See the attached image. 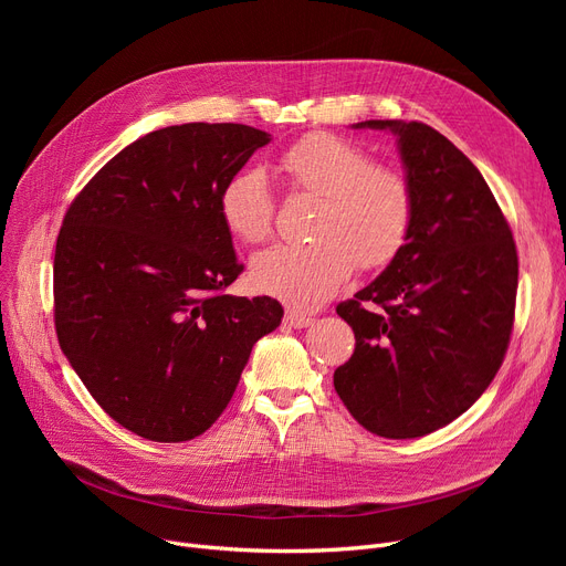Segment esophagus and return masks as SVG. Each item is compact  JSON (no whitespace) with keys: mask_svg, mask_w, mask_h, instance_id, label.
<instances>
[{"mask_svg":"<svg viewBox=\"0 0 566 566\" xmlns=\"http://www.w3.org/2000/svg\"><path fill=\"white\" fill-rule=\"evenodd\" d=\"M312 321H314L312 316L301 314V312H293V310H289L286 316H284V323L291 325V328H307V325H312Z\"/></svg>","mask_w":566,"mask_h":566,"instance_id":"obj_1","label":"esophagus"}]
</instances>
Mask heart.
<instances>
[{"label":"heart","mask_w":566,"mask_h":566,"mask_svg":"<svg viewBox=\"0 0 566 566\" xmlns=\"http://www.w3.org/2000/svg\"><path fill=\"white\" fill-rule=\"evenodd\" d=\"M277 169L291 188L318 197L307 245H273L252 259V286L293 310H318L348 282L355 265L378 271L403 250L412 227L406 178L369 163L360 146L333 133H310L286 146ZM220 218L238 241L273 233L275 197L259 167L233 174L220 190Z\"/></svg>","instance_id":"b5f03b06"}]
</instances>
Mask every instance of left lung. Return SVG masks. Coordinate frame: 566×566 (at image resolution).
<instances>
[{
  "label": "left lung",
  "instance_id": "obj_1",
  "mask_svg": "<svg viewBox=\"0 0 566 566\" xmlns=\"http://www.w3.org/2000/svg\"><path fill=\"white\" fill-rule=\"evenodd\" d=\"M392 130L412 192L399 256L337 314L355 333L335 390L367 431L420 438L457 420L495 378L514 328L518 256L484 176L420 122Z\"/></svg>",
  "mask_w": 566,
  "mask_h": 566
}]
</instances>
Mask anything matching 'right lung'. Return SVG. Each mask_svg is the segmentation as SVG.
Masks as SVG:
<instances>
[{"label": "right lung", "instance_id": "1", "mask_svg": "<svg viewBox=\"0 0 566 566\" xmlns=\"http://www.w3.org/2000/svg\"><path fill=\"white\" fill-rule=\"evenodd\" d=\"M271 135L184 124L116 154L64 216L54 250V328L114 422L156 442L211 427L282 323L277 301L238 298L241 275L220 190Z\"/></svg>", "mask_w": 566, "mask_h": 566}]
</instances>
